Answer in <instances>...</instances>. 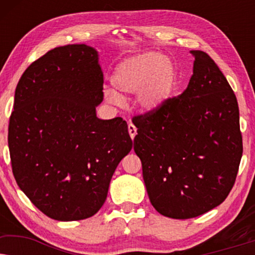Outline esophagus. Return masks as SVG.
Masks as SVG:
<instances>
[{"instance_id":"obj_1","label":"esophagus","mask_w":255,"mask_h":255,"mask_svg":"<svg viewBox=\"0 0 255 255\" xmlns=\"http://www.w3.org/2000/svg\"><path fill=\"white\" fill-rule=\"evenodd\" d=\"M128 133H130L131 139H134L135 134H137V128H135L132 123H130V124H128Z\"/></svg>"}]
</instances>
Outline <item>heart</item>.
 Wrapping results in <instances>:
<instances>
[{
    "instance_id": "heart-1",
    "label": "heart",
    "mask_w": 255,
    "mask_h": 255,
    "mask_svg": "<svg viewBox=\"0 0 255 255\" xmlns=\"http://www.w3.org/2000/svg\"><path fill=\"white\" fill-rule=\"evenodd\" d=\"M114 88L104 90L111 106L123 104V95H134L139 113L151 115L161 110L172 97L177 85L175 65L159 52L148 51L128 57L121 62L111 76Z\"/></svg>"
}]
</instances>
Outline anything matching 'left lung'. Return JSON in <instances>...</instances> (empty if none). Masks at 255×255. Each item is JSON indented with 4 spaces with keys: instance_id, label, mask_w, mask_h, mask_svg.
<instances>
[{
    "instance_id": "obj_1",
    "label": "left lung",
    "mask_w": 255,
    "mask_h": 255,
    "mask_svg": "<svg viewBox=\"0 0 255 255\" xmlns=\"http://www.w3.org/2000/svg\"><path fill=\"white\" fill-rule=\"evenodd\" d=\"M187 89L135 120L134 152L149 201L162 216L188 219L228 197L243 155L239 108L228 80L203 51H190Z\"/></svg>"
}]
</instances>
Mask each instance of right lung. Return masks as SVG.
Segmentation results:
<instances>
[{"label":"right lung","mask_w":255,"mask_h":255,"mask_svg":"<svg viewBox=\"0 0 255 255\" xmlns=\"http://www.w3.org/2000/svg\"><path fill=\"white\" fill-rule=\"evenodd\" d=\"M103 72L86 44L48 51L19 79L8 145L20 190L55 221L92 217L132 148L127 122L100 120Z\"/></svg>","instance_id":"1"}]
</instances>
